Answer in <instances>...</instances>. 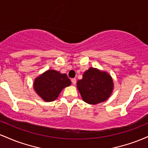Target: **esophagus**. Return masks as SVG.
<instances>
[{
    "label": "esophagus",
    "instance_id": "obj_1",
    "mask_svg": "<svg viewBox=\"0 0 148 148\" xmlns=\"http://www.w3.org/2000/svg\"><path fill=\"white\" fill-rule=\"evenodd\" d=\"M71 81H72V83L73 85H75L76 84V79H72V80H71Z\"/></svg>",
    "mask_w": 148,
    "mask_h": 148
}]
</instances>
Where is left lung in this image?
Listing matches in <instances>:
<instances>
[{
  "instance_id": "1",
  "label": "left lung",
  "mask_w": 148,
  "mask_h": 148,
  "mask_svg": "<svg viewBox=\"0 0 148 148\" xmlns=\"http://www.w3.org/2000/svg\"><path fill=\"white\" fill-rule=\"evenodd\" d=\"M76 87L85 102L95 105L110 97L114 84L108 72L90 67L84 73L83 79L77 81Z\"/></svg>"
}]
</instances>
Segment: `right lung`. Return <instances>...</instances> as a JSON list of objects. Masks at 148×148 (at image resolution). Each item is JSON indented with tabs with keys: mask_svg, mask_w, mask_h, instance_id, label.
<instances>
[{
	"mask_svg": "<svg viewBox=\"0 0 148 148\" xmlns=\"http://www.w3.org/2000/svg\"><path fill=\"white\" fill-rule=\"evenodd\" d=\"M72 84L66 74L54 69H48L34 80L35 92L47 102L56 100L64 88Z\"/></svg>",
	"mask_w": 148,
	"mask_h": 148,
	"instance_id": "add662e5",
	"label": "right lung"
}]
</instances>
